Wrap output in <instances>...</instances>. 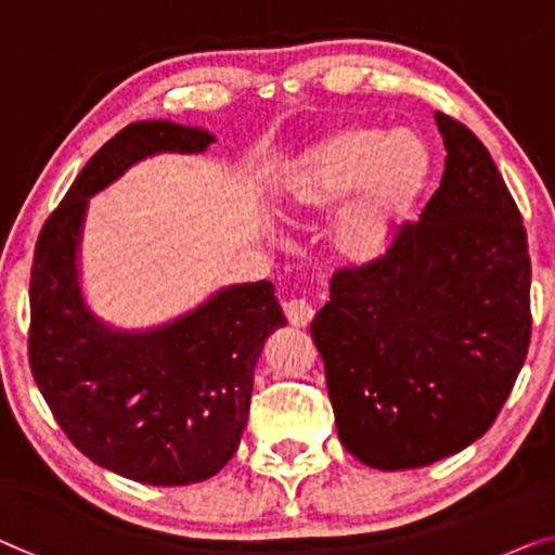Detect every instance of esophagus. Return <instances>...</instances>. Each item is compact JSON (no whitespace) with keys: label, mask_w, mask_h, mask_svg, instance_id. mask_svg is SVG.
Returning a JSON list of instances; mask_svg holds the SVG:
<instances>
[{"label":"esophagus","mask_w":555,"mask_h":555,"mask_svg":"<svg viewBox=\"0 0 555 555\" xmlns=\"http://www.w3.org/2000/svg\"><path fill=\"white\" fill-rule=\"evenodd\" d=\"M284 311H286V319L288 324L296 326V328H306L311 324L313 319V306L306 301V299H292L284 304Z\"/></svg>","instance_id":"1"}]
</instances>
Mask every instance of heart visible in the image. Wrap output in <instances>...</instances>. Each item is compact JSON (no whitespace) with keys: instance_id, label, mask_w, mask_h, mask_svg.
<instances>
[{"instance_id":"b5f03b06","label":"heart","mask_w":555,"mask_h":555,"mask_svg":"<svg viewBox=\"0 0 555 555\" xmlns=\"http://www.w3.org/2000/svg\"><path fill=\"white\" fill-rule=\"evenodd\" d=\"M434 167L431 144L416 129L344 124L294 156L279 181V202L294 217H321L341 205L331 246L349 267H371L406 234Z\"/></svg>"}]
</instances>
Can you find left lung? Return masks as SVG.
<instances>
[{"mask_svg":"<svg viewBox=\"0 0 555 555\" xmlns=\"http://www.w3.org/2000/svg\"><path fill=\"white\" fill-rule=\"evenodd\" d=\"M441 186L384 261L338 271L311 321L336 431L378 470L421 468L481 438L531 341L526 229L489 149L436 112Z\"/></svg>","mask_w":555,"mask_h":555,"instance_id":"obj_1","label":"left lung"}]
</instances>
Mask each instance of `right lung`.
I'll list each match as a JSON object with an SVG mask.
<instances>
[{"label": "right lung", "instance_id": "obj_1", "mask_svg": "<svg viewBox=\"0 0 555 555\" xmlns=\"http://www.w3.org/2000/svg\"><path fill=\"white\" fill-rule=\"evenodd\" d=\"M211 131L137 121L79 171L41 229L29 304V363L56 424L85 456L149 486L219 474L249 418L263 341L286 326L269 281L221 286L194 309L149 328H121L89 306L81 234L89 198L156 154H202Z\"/></svg>", "mask_w": 555, "mask_h": 555}]
</instances>
